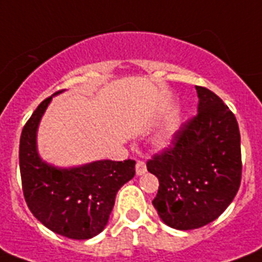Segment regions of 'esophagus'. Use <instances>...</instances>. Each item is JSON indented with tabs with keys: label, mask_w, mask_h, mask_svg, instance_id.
Segmentation results:
<instances>
[{
	"label": "esophagus",
	"mask_w": 262,
	"mask_h": 262,
	"mask_svg": "<svg viewBox=\"0 0 262 262\" xmlns=\"http://www.w3.org/2000/svg\"><path fill=\"white\" fill-rule=\"evenodd\" d=\"M145 172H146L145 163H144V161H137V163H136V173L140 176V175H144Z\"/></svg>",
	"instance_id": "1"
}]
</instances>
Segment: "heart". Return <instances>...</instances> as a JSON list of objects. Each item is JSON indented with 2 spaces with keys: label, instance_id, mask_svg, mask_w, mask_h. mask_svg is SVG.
Wrapping results in <instances>:
<instances>
[{
  "label": "heart",
  "instance_id": "1",
  "mask_svg": "<svg viewBox=\"0 0 262 262\" xmlns=\"http://www.w3.org/2000/svg\"><path fill=\"white\" fill-rule=\"evenodd\" d=\"M161 141H163V142L167 141V137H163V138H161Z\"/></svg>",
  "mask_w": 262,
  "mask_h": 262
}]
</instances>
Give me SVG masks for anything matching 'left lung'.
<instances>
[{
    "label": "left lung",
    "instance_id": "obj_1",
    "mask_svg": "<svg viewBox=\"0 0 262 262\" xmlns=\"http://www.w3.org/2000/svg\"><path fill=\"white\" fill-rule=\"evenodd\" d=\"M195 89L198 116L183 125L171 148L146 163L160 183L153 207L176 230L215 221L241 184V136L234 114L212 91Z\"/></svg>",
    "mask_w": 262,
    "mask_h": 262
}]
</instances>
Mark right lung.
I'll return each mask as SVG.
<instances>
[{
	"label": "right lung",
	"instance_id": "right-lung-1",
	"mask_svg": "<svg viewBox=\"0 0 262 262\" xmlns=\"http://www.w3.org/2000/svg\"><path fill=\"white\" fill-rule=\"evenodd\" d=\"M57 91L42 101L25 124L20 138V172L25 202L37 221L71 239L98 235L109 222L116 195L136 175V161L97 160L57 167L40 156L37 130Z\"/></svg>",
	"mask_w": 262,
	"mask_h": 262
}]
</instances>
